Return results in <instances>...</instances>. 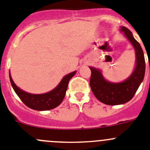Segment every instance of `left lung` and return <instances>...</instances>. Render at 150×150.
<instances>
[{"label":"left lung","mask_w":150,"mask_h":150,"mask_svg":"<svg viewBox=\"0 0 150 150\" xmlns=\"http://www.w3.org/2000/svg\"><path fill=\"white\" fill-rule=\"evenodd\" d=\"M120 31L124 33L135 50V67L129 77L120 83L110 82L105 79L99 69L89 67L91 89L98 100L107 105H119L129 101L135 96L145 75L144 54L140 43L134 38L131 31L127 27L121 26Z\"/></svg>","instance_id":"1"}]
</instances>
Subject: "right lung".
Wrapping results in <instances>:
<instances>
[{"label":"right lung","mask_w":150,"mask_h":150,"mask_svg":"<svg viewBox=\"0 0 150 150\" xmlns=\"http://www.w3.org/2000/svg\"><path fill=\"white\" fill-rule=\"evenodd\" d=\"M76 71L65 75L58 85L50 92L43 94H32L18 87L12 80L9 72V79L15 93L26 106L38 111L52 110L59 106L65 97L69 80L75 75Z\"/></svg>","instance_id":"1"}]
</instances>
